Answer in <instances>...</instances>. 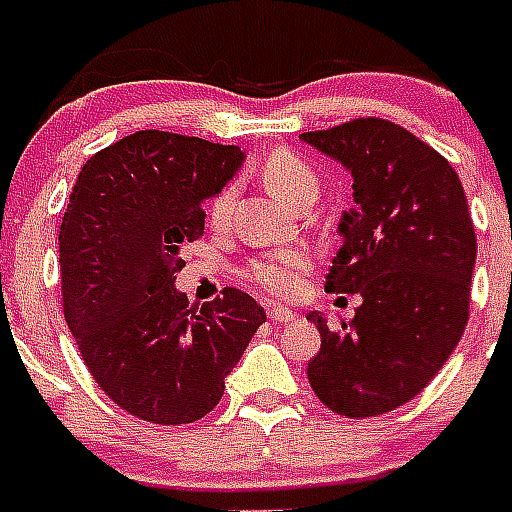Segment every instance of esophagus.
Here are the masks:
<instances>
[{
	"label": "esophagus",
	"instance_id": "esophagus-1",
	"mask_svg": "<svg viewBox=\"0 0 512 512\" xmlns=\"http://www.w3.org/2000/svg\"><path fill=\"white\" fill-rule=\"evenodd\" d=\"M268 319L276 321V324H289V321L295 319V313L289 311V308H281V305H276V308H271V311H268Z\"/></svg>",
	"mask_w": 512,
	"mask_h": 512
}]
</instances>
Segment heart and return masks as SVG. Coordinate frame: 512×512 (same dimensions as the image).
Instances as JSON below:
<instances>
[{"label":"heart","mask_w":512,"mask_h":512,"mask_svg":"<svg viewBox=\"0 0 512 512\" xmlns=\"http://www.w3.org/2000/svg\"><path fill=\"white\" fill-rule=\"evenodd\" d=\"M260 177L276 199L292 204V207L319 193L316 170L305 162L303 156H297L295 151H287V148H273L271 154L265 156L263 164H260ZM233 196H236L233 185H225L209 199V223L215 228H223L228 223ZM311 265L313 257L308 249H279V252H268V255L252 260L244 271V279L265 295L289 300V297L300 295Z\"/></svg>","instance_id":"heart-1"}]
</instances>
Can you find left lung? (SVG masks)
Listing matches in <instances>:
<instances>
[{
    "label": "left lung",
    "instance_id": "left-lung-1",
    "mask_svg": "<svg viewBox=\"0 0 512 512\" xmlns=\"http://www.w3.org/2000/svg\"><path fill=\"white\" fill-rule=\"evenodd\" d=\"M300 138L353 175L356 209L340 220L329 292L364 303L353 321L319 324L313 393L342 417L412 401L457 348L470 316L476 231L454 167L404 127L361 116Z\"/></svg>",
    "mask_w": 512,
    "mask_h": 512
}]
</instances>
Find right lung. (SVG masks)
<instances>
[{"mask_svg":"<svg viewBox=\"0 0 512 512\" xmlns=\"http://www.w3.org/2000/svg\"><path fill=\"white\" fill-rule=\"evenodd\" d=\"M244 162L239 146L140 130L87 159L60 223L68 329L103 393L156 425L201 420L223 398L263 305L236 287L193 308L180 247L204 236L201 201Z\"/></svg>","mask_w":512,"mask_h":512,"instance_id":"right-lung-1","label":"right lung"}]
</instances>
